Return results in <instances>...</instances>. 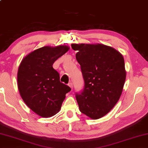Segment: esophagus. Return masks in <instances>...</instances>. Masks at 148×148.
<instances>
[{"label":"esophagus","mask_w":148,"mask_h":148,"mask_svg":"<svg viewBox=\"0 0 148 148\" xmlns=\"http://www.w3.org/2000/svg\"><path fill=\"white\" fill-rule=\"evenodd\" d=\"M68 86H69L71 89H73V83H71V82H70V83H69Z\"/></svg>","instance_id":"obj_1"}]
</instances>
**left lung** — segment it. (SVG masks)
I'll return each instance as SVG.
<instances>
[{"label":"left lung","instance_id":"left-lung-1","mask_svg":"<svg viewBox=\"0 0 148 148\" xmlns=\"http://www.w3.org/2000/svg\"><path fill=\"white\" fill-rule=\"evenodd\" d=\"M84 81L76 93L80 111L92 119L103 117L120 98L126 79L125 61L114 48L101 44H72Z\"/></svg>","mask_w":148,"mask_h":148}]
</instances>
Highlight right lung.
Returning a JSON list of instances; mask_svg holds the SVG:
<instances>
[{"label": "right lung", "instance_id": "right-lung-1", "mask_svg": "<svg viewBox=\"0 0 148 148\" xmlns=\"http://www.w3.org/2000/svg\"><path fill=\"white\" fill-rule=\"evenodd\" d=\"M69 49L67 46L44 47L23 58L18 71V86L24 102L42 117H50L59 112L65 94L71 88L60 81L53 68L56 60Z\"/></svg>", "mask_w": 148, "mask_h": 148}]
</instances>
